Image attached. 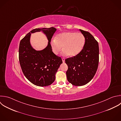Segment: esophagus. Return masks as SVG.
<instances>
[{"instance_id":"34e87169","label":"esophagus","mask_w":121,"mask_h":121,"mask_svg":"<svg viewBox=\"0 0 121 121\" xmlns=\"http://www.w3.org/2000/svg\"><path fill=\"white\" fill-rule=\"evenodd\" d=\"M62 62L63 63L65 62V59L64 58H62Z\"/></svg>"}]
</instances>
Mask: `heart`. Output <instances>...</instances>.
I'll use <instances>...</instances> for the list:
<instances>
[{"label": "heart", "instance_id": "obj_1", "mask_svg": "<svg viewBox=\"0 0 121 121\" xmlns=\"http://www.w3.org/2000/svg\"><path fill=\"white\" fill-rule=\"evenodd\" d=\"M85 42V37L82 33L64 32L57 35L55 39L51 41L50 45L54 54H58L62 47L63 55L74 57L82 51Z\"/></svg>", "mask_w": 121, "mask_h": 121}]
</instances>
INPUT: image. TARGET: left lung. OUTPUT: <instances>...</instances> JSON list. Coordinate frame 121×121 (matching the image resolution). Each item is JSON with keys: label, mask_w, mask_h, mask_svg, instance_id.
Instances as JSON below:
<instances>
[{"label": "left lung", "mask_w": 121, "mask_h": 121, "mask_svg": "<svg viewBox=\"0 0 121 121\" xmlns=\"http://www.w3.org/2000/svg\"><path fill=\"white\" fill-rule=\"evenodd\" d=\"M86 39L85 46L77 56L65 60L68 66L66 72L68 81L76 86H84L94 77L99 62V46L89 32L79 29Z\"/></svg>", "instance_id": "1"}]
</instances>
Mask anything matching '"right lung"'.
Returning <instances> with one entry per match:
<instances>
[{"mask_svg":"<svg viewBox=\"0 0 121 121\" xmlns=\"http://www.w3.org/2000/svg\"><path fill=\"white\" fill-rule=\"evenodd\" d=\"M56 31L54 27L35 29L20 41L19 60L22 71L26 78L33 84L39 86L51 85L55 79V74L62 63L60 57L52 52L50 43ZM42 31L48 40V46L43 50H35L30 43L31 33Z\"/></svg>","mask_w":121,"mask_h":121,"instance_id":"obj_1","label":"right lung"}]
</instances>
